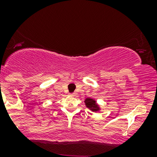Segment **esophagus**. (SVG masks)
<instances>
[{"mask_svg": "<svg viewBox=\"0 0 157 157\" xmlns=\"http://www.w3.org/2000/svg\"><path fill=\"white\" fill-rule=\"evenodd\" d=\"M70 95H71V96H75V93H71V94H70Z\"/></svg>", "mask_w": 157, "mask_h": 157, "instance_id": "obj_1", "label": "esophagus"}]
</instances>
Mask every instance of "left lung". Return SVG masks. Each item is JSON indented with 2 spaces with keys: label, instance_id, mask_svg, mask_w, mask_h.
Instances as JSON below:
<instances>
[{
  "label": "left lung",
  "instance_id": "8db88e82",
  "mask_svg": "<svg viewBox=\"0 0 157 157\" xmlns=\"http://www.w3.org/2000/svg\"><path fill=\"white\" fill-rule=\"evenodd\" d=\"M85 103H86V107L89 108L93 111H98L99 109H100V108L96 104V101L92 100V99L87 98L85 100Z\"/></svg>",
  "mask_w": 157,
  "mask_h": 157
}]
</instances>
